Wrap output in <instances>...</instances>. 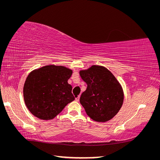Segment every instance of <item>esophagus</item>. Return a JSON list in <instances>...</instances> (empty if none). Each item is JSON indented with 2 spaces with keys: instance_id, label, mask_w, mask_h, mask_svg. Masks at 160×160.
I'll list each match as a JSON object with an SVG mask.
<instances>
[{
  "instance_id": "esophagus-1",
  "label": "esophagus",
  "mask_w": 160,
  "mask_h": 160,
  "mask_svg": "<svg viewBox=\"0 0 160 160\" xmlns=\"http://www.w3.org/2000/svg\"><path fill=\"white\" fill-rule=\"evenodd\" d=\"M79 98H80V96L79 95H77L75 97V101H79Z\"/></svg>"
}]
</instances>
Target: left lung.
I'll use <instances>...</instances> for the list:
<instances>
[{
	"instance_id": "8db88e82",
	"label": "left lung",
	"mask_w": 160,
	"mask_h": 160,
	"mask_svg": "<svg viewBox=\"0 0 160 160\" xmlns=\"http://www.w3.org/2000/svg\"><path fill=\"white\" fill-rule=\"evenodd\" d=\"M79 75L88 85L80 98L87 115L97 122L112 119L123 103V90L119 82L109 70L101 65L80 70Z\"/></svg>"
}]
</instances>
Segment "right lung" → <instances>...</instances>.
<instances>
[{"instance_id": "right-lung-1", "label": "right lung", "mask_w": 160, "mask_h": 160, "mask_svg": "<svg viewBox=\"0 0 160 160\" xmlns=\"http://www.w3.org/2000/svg\"><path fill=\"white\" fill-rule=\"evenodd\" d=\"M72 73L62 65H49L32 71L23 87L25 105L35 117L50 120L75 100L68 79Z\"/></svg>"}]
</instances>
